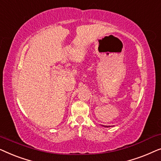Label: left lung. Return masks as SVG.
<instances>
[{"label":"left lung","instance_id":"left-lung-1","mask_svg":"<svg viewBox=\"0 0 161 161\" xmlns=\"http://www.w3.org/2000/svg\"><path fill=\"white\" fill-rule=\"evenodd\" d=\"M103 126L104 127H111V126H105V125H103ZM111 127H113V126H111Z\"/></svg>","mask_w":161,"mask_h":161}]
</instances>
